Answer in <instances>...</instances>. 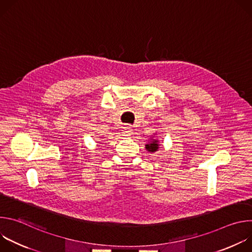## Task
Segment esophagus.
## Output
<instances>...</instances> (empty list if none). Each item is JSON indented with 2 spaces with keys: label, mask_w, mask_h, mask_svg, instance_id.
Here are the masks:
<instances>
[{
  "label": "esophagus",
  "mask_w": 252,
  "mask_h": 252,
  "mask_svg": "<svg viewBox=\"0 0 252 252\" xmlns=\"http://www.w3.org/2000/svg\"><path fill=\"white\" fill-rule=\"evenodd\" d=\"M123 134L126 135V136H129L131 133H132V127L130 126H123Z\"/></svg>",
  "instance_id": "1"
}]
</instances>
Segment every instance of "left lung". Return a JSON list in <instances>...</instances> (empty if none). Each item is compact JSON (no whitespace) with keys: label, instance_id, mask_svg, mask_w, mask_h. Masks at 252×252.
<instances>
[{"label":"left lung","instance_id":"obj_1","mask_svg":"<svg viewBox=\"0 0 252 252\" xmlns=\"http://www.w3.org/2000/svg\"><path fill=\"white\" fill-rule=\"evenodd\" d=\"M156 134H157V133H156ZM159 147H160V143H159L158 139H157V138H155V137L153 138V136H152V137L150 138L149 142L146 145V150H147L149 153L153 154V153L158 152V149H159Z\"/></svg>","mask_w":252,"mask_h":252}]
</instances>
